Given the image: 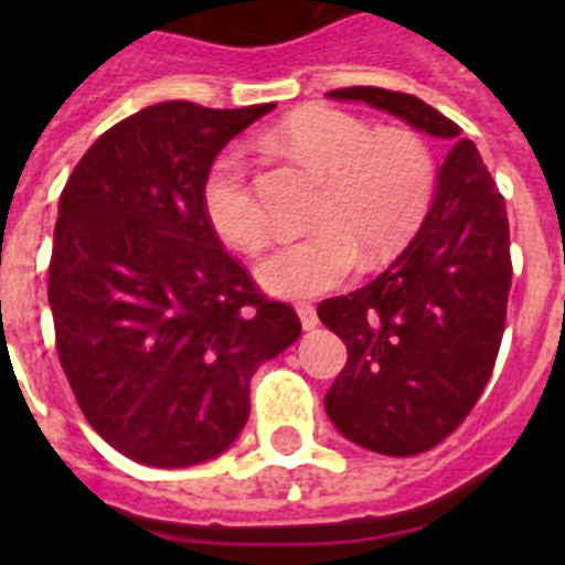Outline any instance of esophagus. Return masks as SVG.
Listing matches in <instances>:
<instances>
[{
  "mask_svg": "<svg viewBox=\"0 0 565 565\" xmlns=\"http://www.w3.org/2000/svg\"><path fill=\"white\" fill-rule=\"evenodd\" d=\"M297 313H299V322H302V328H306V331H311V328L319 326L317 308H313L311 302H297Z\"/></svg>",
  "mask_w": 565,
  "mask_h": 565,
  "instance_id": "34e87169",
  "label": "esophagus"
}]
</instances>
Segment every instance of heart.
I'll return each mask as SVG.
<instances>
[{"instance_id":"heart-1","label":"heart","mask_w":565,"mask_h":565,"mask_svg":"<svg viewBox=\"0 0 565 565\" xmlns=\"http://www.w3.org/2000/svg\"><path fill=\"white\" fill-rule=\"evenodd\" d=\"M279 149L322 174L313 223L259 259V286L274 297L311 299L344 286L362 263L379 268L418 232L438 183L436 152L413 129H376L333 107L302 109L277 129ZM209 226L228 246L254 252L268 234V212L254 189L246 152L228 147L201 183Z\"/></svg>"}]
</instances>
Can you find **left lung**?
Masks as SVG:
<instances>
[{"label":"left lung","mask_w":565,"mask_h":565,"mask_svg":"<svg viewBox=\"0 0 565 565\" xmlns=\"http://www.w3.org/2000/svg\"><path fill=\"white\" fill-rule=\"evenodd\" d=\"M328 96L387 109L456 143L411 246L371 286L317 308L348 348L326 396L331 422L364 450L418 456L461 427L495 367L512 286L507 203L476 143L422 98L382 87Z\"/></svg>","instance_id":"8db88e82"}]
</instances>
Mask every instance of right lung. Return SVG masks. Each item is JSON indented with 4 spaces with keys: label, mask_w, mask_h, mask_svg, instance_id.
<instances>
[{
    "label": "right lung",
    "mask_w": 565,
    "mask_h": 565,
    "mask_svg": "<svg viewBox=\"0 0 565 565\" xmlns=\"http://www.w3.org/2000/svg\"><path fill=\"white\" fill-rule=\"evenodd\" d=\"M271 109L152 104L109 127L62 189L47 282L58 362L93 430L132 461L221 456L257 364L302 331L201 206L214 154Z\"/></svg>",
    "instance_id": "right-lung-1"
}]
</instances>
